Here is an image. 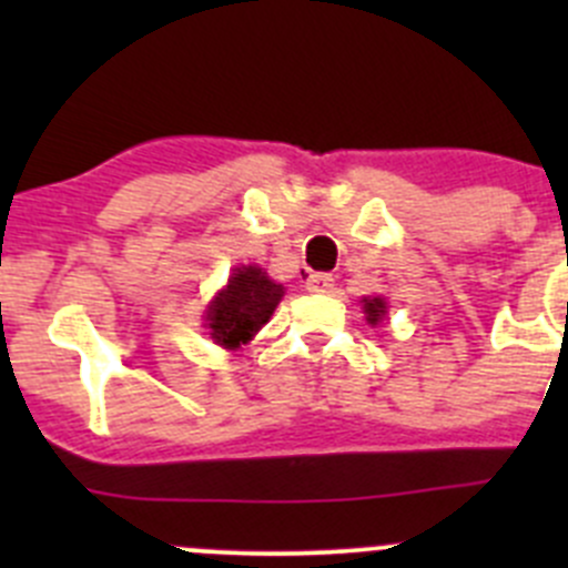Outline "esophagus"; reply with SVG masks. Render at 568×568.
<instances>
[{
    "mask_svg": "<svg viewBox=\"0 0 568 568\" xmlns=\"http://www.w3.org/2000/svg\"><path fill=\"white\" fill-rule=\"evenodd\" d=\"M305 285L311 294H329V291L335 288V277H332V274H324V272H313L311 277H307Z\"/></svg>",
    "mask_w": 568,
    "mask_h": 568,
    "instance_id": "1",
    "label": "esophagus"
}]
</instances>
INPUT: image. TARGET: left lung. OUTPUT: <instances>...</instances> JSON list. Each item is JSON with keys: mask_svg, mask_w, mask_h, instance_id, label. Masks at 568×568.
Segmentation results:
<instances>
[{"mask_svg": "<svg viewBox=\"0 0 568 568\" xmlns=\"http://www.w3.org/2000/svg\"><path fill=\"white\" fill-rule=\"evenodd\" d=\"M365 313H368L371 324H376V321L385 318V302H382V300H365Z\"/></svg>", "mask_w": 568, "mask_h": 568, "instance_id": "1", "label": "left lung"}]
</instances>
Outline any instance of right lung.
<instances>
[{
    "instance_id": "1",
    "label": "right lung",
    "mask_w": 568,
    "mask_h": 568,
    "mask_svg": "<svg viewBox=\"0 0 568 568\" xmlns=\"http://www.w3.org/2000/svg\"><path fill=\"white\" fill-rule=\"evenodd\" d=\"M280 300L283 285L268 280L266 272L257 266L236 268L227 280V288L211 302L205 316L211 337L225 348H239L266 324Z\"/></svg>"
}]
</instances>
